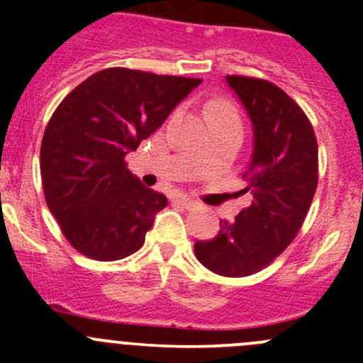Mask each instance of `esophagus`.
I'll use <instances>...</instances> for the list:
<instances>
[{"instance_id": "34e87169", "label": "esophagus", "mask_w": 363, "mask_h": 363, "mask_svg": "<svg viewBox=\"0 0 363 363\" xmlns=\"http://www.w3.org/2000/svg\"><path fill=\"white\" fill-rule=\"evenodd\" d=\"M174 203L181 205V207H184V208H193L196 205L195 200H191V199H189V196H186V195L174 196Z\"/></svg>"}]
</instances>
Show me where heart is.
I'll use <instances>...</instances> for the list:
<instances>
[{"mask_svg": "<svg viewBox=\"0 0 363 363\" xmlns=\"http://www.w3.org/2000/svg\"><path fill=\"white\" fill-rule=\"evenodd\" d=\"M207 121L211 130L214 128H230L242 133V117L239 108L230 100L212 101L207 107Z\"/></svg>", "mask_w": 363, "mask_h": 363, "instance_id": "heart-1", "label": "heart"}]
</instances>
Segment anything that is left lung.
I'll return each instance as SVG.
<instances>
[{"label":"left lung","mask_w":363,"mask_h":363,"mask_svg":"<svg viewBox=\"0 0 363 363\" xmlns=\"http://www.w3.org/2000/svg\"><path fill=\"white\" fill-rule=\"evenodd\" d=\"M255 126V152L240 195L250 207L219 233L195 244L211 272L246 277L269 267L300 232L318 188V142L313 124L294 98L265 79L226 75Z\"/></svg>","instance_id":"left-lung-1"}]
</instances>
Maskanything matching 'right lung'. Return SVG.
Here are the masks:
<instances>
[{"label":"right lung","instance_id":"1","mask_svg":"<svg viewBox=\"0 0 363 363\" xmlns=\"http://www.w3.org/2000/svg\"><path fill=\"white\" fill-rule=\"evenodd\" d=\"M200 84L202 79L105 68L57 105L42 138L40 172L47 207L73 250L113 262L144 246L168 200L133 177L126 155Z\"/></svg>","mask_w":363,"mask_h":363}]
</instances>
